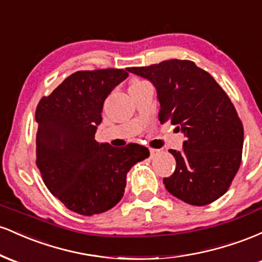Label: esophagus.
<instances>
[{
	"mask_svg": "<svg viewBox=\"0 0 262 262\" xmlns=\"http://www.w3.org/2000/svg\"><path fill=\"white\" fill-rule=\"evenodd\" d=\"M149 151H150V156H151V158H155V156L159 154V150H158V149L149 148Z\"/></svg>",
	"mask_w": 262,
	"mask_h": 262,
	"instance_id": "esophagus-1",
	"label": "esophagus"
}]
</instances>
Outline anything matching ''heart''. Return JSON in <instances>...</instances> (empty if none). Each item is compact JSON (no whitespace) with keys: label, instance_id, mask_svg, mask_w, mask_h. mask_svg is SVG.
I'll use <instances>...</instances> for the list:
<instances>
[{"label":"heart","instance_id":"obj_1","mask_svg":"<svg viewBox=\"0 0 262 262\" xmlns=\"http://www.w3.org/2000/svg\"><path fill=\"white\" fill-rule=\"evenodd\" d=\"M139 82H141V81H140V80H134V81H133V82H132V83H130V86H132V85H135V83H139Z\"/></svg>","mask_w":262,"mask_h":262}]
</instances>
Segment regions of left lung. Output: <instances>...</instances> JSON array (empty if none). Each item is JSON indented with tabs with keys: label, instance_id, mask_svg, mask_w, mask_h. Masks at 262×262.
<instances>
[{
	"label": "left lung",
	"instance_id": "8db88e82",
	"mask_svg": "<svg viewBox=\"0 0 262 262\" xmlns=\"http://www.w3.org/2000/svg\"><path fill=\"white\" fill-rule=\"evenodd\" d=\"M127 70L154 83L161 124L171 122L185 133L182 151L169 150L176 169L164 179L165 187L192 206L217 201L242 164L244 128L230 98L191 60L171 59Z\"/></svg>",
	"mask_w": 262,
	"mask_h": 262
}]
</instances>
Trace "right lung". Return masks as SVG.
Segmentation results:
<instances>
[{
	"mask_svg": "<svg viewBox=\"0 0 262 262\" xmlns=\"http://www.w3.org/2000/svg\"><path fill=\"white\" fill-rule=\"evenodd\" d=\"M128 75L123 69L76 71L37 106L35 162L41 179L66 208L81 215L116 206L128 171L149 156L139 144L113 148L95 140L104 100Z\"/></svg>",
	"mask_w": 262,
	"mask_h": 262,
	"instance_id": "add662e5",
	"label": "right lung"
}]
</instances>
